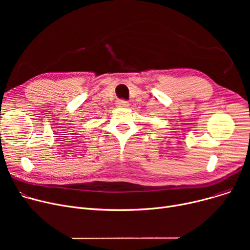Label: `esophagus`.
Returning a JSON list of instances; mask_svg holds the SVG:
<instances>
[{
	"label": "esophagus",
	"instance_id": "esophagus-1",
	"mask_svg": "<svg viewBox=\"0 0 250 250\" xmlns=\"http://www.w3.org/2000/svg\"><path fill=\"white\" fill-rule=\"evenodd\" d=\"M128 105H129V103L126 100L121 99V100L116 101V106H118V107H127Z\"/></svg>",
	"mask_w": 250,
	"mask_h": 250
}]
</instances>
